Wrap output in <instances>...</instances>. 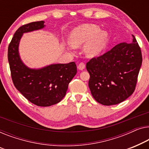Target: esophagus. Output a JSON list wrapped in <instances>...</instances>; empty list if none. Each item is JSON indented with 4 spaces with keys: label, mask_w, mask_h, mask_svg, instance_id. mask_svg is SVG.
<instances>
[{
    "label": "esophagus",
    "mask_w": 149,
    "mask_h": 149,
    "mask_svg": "<svg viewBox=\"0 0 149 149\" xmlns=\"http://www.w3.org/2000/svg\"><path fill=\"white\" fill-rule=\"evenodd\" d=\"M85 64L84 63H79V65H78V66H77V68L79 69V70H83L85 68Z\"/></svg>",
    "instance_id": "esophagus-1"
}]
</instances>
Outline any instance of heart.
Wrapping results in <instances>:
<instances>
[{"label":"heart","mask_w":149,"mask_h":149,"mask_svg":"<svg viewBox=\"0 0 149 149\" xmlns=\"http://www.w3.org/2000/svg\"><path fill=\"white\" fill-rule=\"evenodd\" d=\"M109 40V33L101 30L99 27L93 24H84L74 28L70 35V47L86 43L85 51L88 56H94L99 54L106 47Z\"/></svg>","instance_id":"heart-1"}]
</instances>
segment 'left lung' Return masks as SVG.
<instances>
[{
    "label": "left lung",
    "instance_id": "obj_1",
    "mask_svg": "<svg viewBox=\"0 0 149 149\" xmlns=\"http://www.w3.org/2000/svg\"><path fill=\"white\" fill-rule=\"evenodd\" d=\"M132 36L130 44H119L86 63L92 95L103 105L120 103L134 92L142 57L139 45Z\"/></svg>",
    "mask_w": 149,
    "mask_h": 149
}]
</instances>
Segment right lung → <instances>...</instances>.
I'll use <instances>...</instances> for the list:
<instances>
[{"instance_id":"obj_1","label":"right lung","mask_w":149,"mask_h":149,"mask_svg":"<svg viewBox=\"0 0 149 149\" xmlns=\"http://www.w3.org/2000/svg\"><path fill=\"white\" fill-rule=\"evenodd\" d=\"M45 22H32L18 28L8 47V61L13 82L32 103L49 107L59 102L66 95L68 85L77 73L75 62L53 64L41 69H30L21 60L19 44L23 33L42 29Z\"/></svg>"}]
</instances>
